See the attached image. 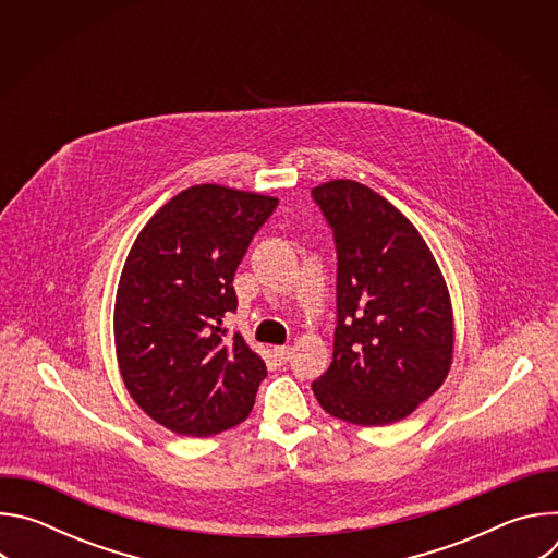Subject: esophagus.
<instances>
[{"label":"esophagus","mask_w":558,"mask_h":558,"mask_svg":"<svg viewBox=\"0 0 558 558\" xmlns=\"http://www.w3.org/2000/svg\"><path fill=\"white\" fill-rule=\"evenodd\" d=\"M291 353H293L291 347H274V357H276L280 364L289 362V360H291Z\"/></svg>","instance_id":"esophagus-1"}]
</instances>
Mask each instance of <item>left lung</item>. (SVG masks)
I'll return each instance as SVG.
<instances>
[{"mask_svg": "<svg viewBox=\"0 0 558 558\" xmlns=\"http://www.w3.org/2000/svg\"><path fill=\"white\" fill-rule=\"evenodd\" d=\"M338 247L333 362L313 381L320 407L349 424L409 417L446 381L454 353L452 302L417 227L371 187H313Z\"/></svg>", "mask_w": 558, "mask_h": 558, "instance_id": "obj_1", "label": "left lung"}]
</instances>
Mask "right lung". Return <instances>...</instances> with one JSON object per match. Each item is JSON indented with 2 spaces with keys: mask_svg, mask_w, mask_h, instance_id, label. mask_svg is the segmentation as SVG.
I'll use <instances>...</instances> for the list:
<instances>
[{
  "mask_svg": "<svg viewBox=\"0 0 558 558\" xmlns=\"http://www.w3.org/2000/svg\"><path fill=\"white\" fill-rule=\"evenodd\" d=\"M278 198L216 183L183 190L136 235L114 300V349L136 407L177 435L250 417L267 366L241 333L233 274Z\"/></svg>",
  "mask_w": 558,
  "mask_h": 558,
  "instance_id": "1",
  "label": "right lung"
}]
</instances>
